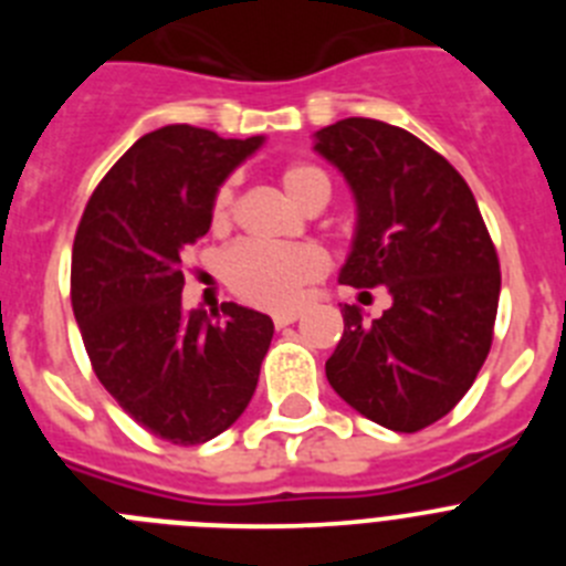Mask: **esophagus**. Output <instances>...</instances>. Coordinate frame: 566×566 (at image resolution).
<instances>
[{
    "mask_svg": "<svg viewBox=\"0 0 566 566\" xmlns=\"http://www.w3.org/2000/svg\"><path fill=\"white\" fill-rule=\"evenodd\" d=\"M300 317V308H289V312H274L272 314V319H274V326L277 328H286V326H292L294 319Z\"/></svg>",
    "mask_w": 566,
    "mask_h": 566,
    "instance_id": "1",
    "label": "esophagus"
}]
</instances>
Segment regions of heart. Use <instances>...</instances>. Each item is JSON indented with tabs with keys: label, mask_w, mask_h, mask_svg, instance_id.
Here are the masks:
<instances>
[{
	"label": "heart",
	"mask_w": 566,
	"mask_h": 566,
	"mask_svg": "<svg viewBox=\"0 0 566 566\" xmlns=\"http://www.w3.org/2000/svg\"><path fill=\"white\" fill-rule=\"evenodd\" d=\"M280 187L297 207L317 212L332 198L326 169L312 161H292L280 167ZM234 214V181H223L212 198V227L227 229ZM328 272V254L312 243L300 247H263L243 240L223 254L227 286L252 306L292 308L312 283Z\"/></svg>",
	"instance_id": "obj_1"
}]
</instances>
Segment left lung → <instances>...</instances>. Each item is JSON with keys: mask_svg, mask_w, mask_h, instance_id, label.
<instances>
[{"mask_svg": "<svg viewBox=\"0 0 566 566\" xmlns=\"http://www.w3.org/2000/svg\"><path fill=\"white\" fill-rule=\"evenodd\" d=\"M317 153L357 195L339 283L388 286L394 297L371 323L343 308L326 377L371 422L417 433L457 408L488 359L502 289L496 247L468 181L408 129L343 118L319 129Z\"/></svg>", "mask_w": 566, "mask_h": 566, "instance_id": "obj_1", "label": "left lung"}]
</instances>
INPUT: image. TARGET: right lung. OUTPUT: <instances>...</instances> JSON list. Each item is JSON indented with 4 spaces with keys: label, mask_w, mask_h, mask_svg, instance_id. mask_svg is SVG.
Returning <instances> with one entry per match:
<instances>
[{
    "label": "right lung",
    "mask_w": 566,
    "mask_h": 566,
    "mask_svg": "<svg viewBox=\"0 0 566 566\" xmlns=\"http://www.w3.org/2000/svg\"><path fill=\"white\" fill-rule=\"evenodd\" d=\"M260 142L189 124L147 133L104 175L78 221L70 303L90 365L164 442H209L258 388L272 319L234 303L212 317L187 312L181 254L209 232L214 192Z\"/></svg>",
    "instance_id": "obj_1"
}]
</instances>
